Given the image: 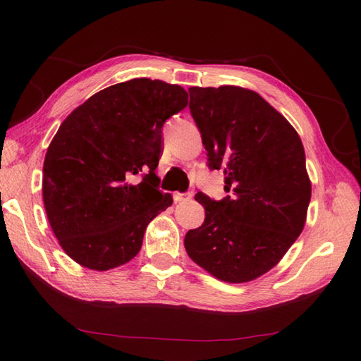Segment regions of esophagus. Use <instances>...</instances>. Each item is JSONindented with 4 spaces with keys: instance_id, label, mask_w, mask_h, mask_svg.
Returning <instances> with one entry per match:
<instances>
[{
    "instance_id": "obj_1",
    "label": "esophagus",
    "mask_w": 361,
    "mask_h": 361,
    "mask_svg": "<svg viewBox=\"0 0 361 361\" xmlns=\"http://www.w3.org/2000/svg\"><path fill=\"white\" fill-rule=\"evenodd\" d=\"M190 197H192V195H190L189 192H175V194H173V200H175V203L188 202Z\"/></svg>"
}]
</instances>
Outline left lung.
I'll return each instance as SVG.
<instances>
[{
    "label": "left lung",
    "mask_w": 361,
    "mask_h": 361,
    "mask_svg": "<svg viewBox=\"0 0 361 361\" xmlns=\"http://www.w3.org/2000/svg\"><path fill=\"white\" fill-rule=\"evenodd\" d=\"M189 109L208 152L224 169V200L197 192L204 221L185 237L189 257L214 278L248 282L270 271L301 234L312 185L301 137L256 91L189 88Z\"/></svg>",
    "instance_id": "8db88e82"
}]
</instances>
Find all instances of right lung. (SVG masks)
<instances>
[{"label": "right lung", "mask_w": 361, "mask_h": 361, "mask_svg": "<svg viewBox=\"0 0 361 361\" xmlns=\"http://www.w3.org/2000/svg\"><path fill=\"white\" fill-rule=\"evenodd\" d=\"M186 105L180 85L133 79L93 94L59 127L44 157L43 202L60 247L79 265L127 264L147 225L172 204L155 173L161 128ZM137 173L143 180L128 183Z\"/></svg>", "instance_id": "add662e5"}]
</instances>
